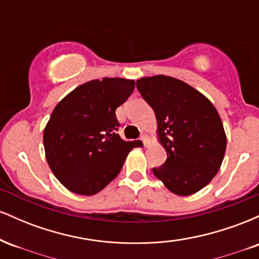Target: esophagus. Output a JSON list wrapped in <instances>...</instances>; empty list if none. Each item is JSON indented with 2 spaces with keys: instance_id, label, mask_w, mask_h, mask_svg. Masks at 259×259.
I'll use <instances>...</instances> for the list:
<instances>
[{
  "instance_id": "esophagus-1",
  "label": "esophagus",
  "mask_w": 259,
  "mask_h": 259,
  "mask_svg": "<svg viewBox=\"0 0 259 259\" xmlns=\"http://www.w3.org/2000/svg\"><path fill=\"white\" fill-rule=\"evenodd\" d=\"M141 140H142V142H144L145 146H147V138H146V135H142L141 136Z\"/></svg>"
}]
</instances>
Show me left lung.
Masks as SVG:
<instances>
[{
  "label": "left lung",
  "mask_w": 259,
  "mask_h": 259,
  "mask_svg": "<svg viewBox=\"0 0 259 259\" xmlns=\"http://www.w3.org/2000/svg\"><path fill=\"white\" fill-rule=\"evenodd\" d=\"M136 88L152 107L167 160L153 174L179 196L200 191L221 168L227 136L214 106L192 86L171 76L141 78Z\"/></svg>",
  "instance_id": "obj_1"
}]
</instances>
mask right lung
Returning a JSON list of instances; mask_svg holds the SVG:
<instances>
[{"label":"right lung","instance_id":"1","mask_svg":"<svg viewBox=\"0 0 259 259\" xmlns=\"http://www.w3.org/2000/svg\"><path fill=\"white\" fill-rule=\"evenodd\" d=\"M134 80L103 78L80 85L53 109L44 130L46 159L55 177L78 195L97 194L119 174L139 140L119 136L115 109L133 94Z\"/></svg>","mask_w":259,"mask_h":259}]
</instances>
